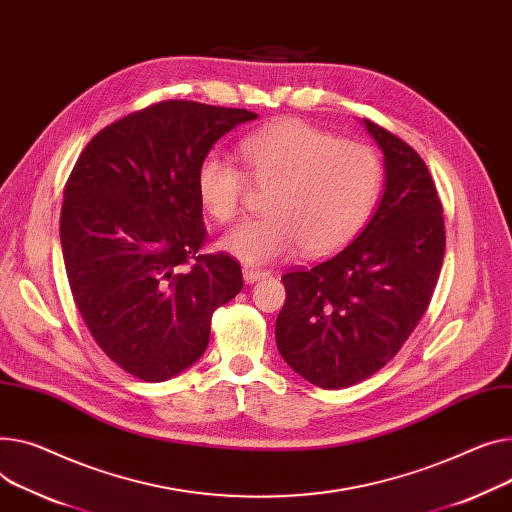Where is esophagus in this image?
<instances>
[{"label": "esophagus", "mask_w": 512, "mask_h": 512, "mask_svg": "<svg viewBox=\"0 0 512 512\" xmlns=\"http://www.w3.org/2000/svg\"><path fill=\"white\" fill-rule=\"evenodd\" d=\"M243 276H245V282H247V284H255V282H259V280L269 278V271H265V269H253V267H245V269H243Z\"/></svg>", "instance_id": "esophagus-1"}]
</instances>
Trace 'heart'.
Returning <instances> with one entry per match:
<instances>
[{
  "label": "heart",
  "instance_id": "obj_1",
  "mask_svg": "<svg viewBox=\"0 0 512 512\" xmlns=\"http://www.w3.org/2000/svg\"><path fill=\"white\" fill-rule=\"evenodd\" d=\"M244 170L218 152L197 166V197L216 222L241 214L247 177L271 189L267 216L247 220L222 238V249L251 265L342 249L370 218L383 185L381 160L370 146L339 140L331 131L300 119L259 129L238 144Z\"/></svg>",
  "mask_w": 512,
  "mask_h": 512
}]
</instances>
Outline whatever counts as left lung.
Listing matches in <instances>:
<instances>
[{
  "instance_id": "obj_1",
  "label": "left lung",
  "mask_w": 512,
  "mask_h": 512,
  "mask_svg": "<svg viewBox=\"0 0 512 512\" xmlns=\"http://www.w3.org/2000/svg\"><path fill=\"white\" fill-rule=\"evenodd\" d=\"M385 154L377 212L337 255L282 276L276 344L321 389H346L395 358L426 313L445 257V218L420 154L364 119Z\"/></svg>"
}]
</instances>
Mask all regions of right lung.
Returning <instances> with one entry per match:
<instances>
[{
	"instance_id": "add662e5",
	"label": "right lung",
	"mask_w": 512,
	"mask_h": 512,
	"mask_svg": "<svg viewBox=\"0 0 512 512\" xmlns=\"http://www.w3.org/2000/svg\"><path fill=\"white\" fill-rule=\"evenodd\" d=\"M245 109L162 100L102 131L63 189L59 236L67 282L98 348L148 383L201 358L212 315L243 290L228 253L208 241L197 166Z\"/></svg>"
}]
</instances>
